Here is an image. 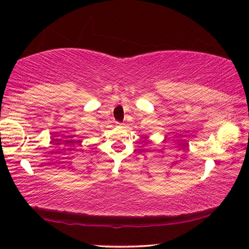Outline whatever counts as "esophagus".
I'll return each instance as SVG.
<instances>
[{"mask_svg":"<svg viewBox=\"0 0 249 249\" xmlns=\"http://www.w3.org/2000/svg\"><path fill=\"white\" fill-rule=\"evenodd\" d=\"M124 125V124H122V122H117V127H120L122 128Z\"/></svg>","mask_w":249,"mask_h":249,"instance_id":"esophagus-1","label":"esophagus"}]
</instances>
